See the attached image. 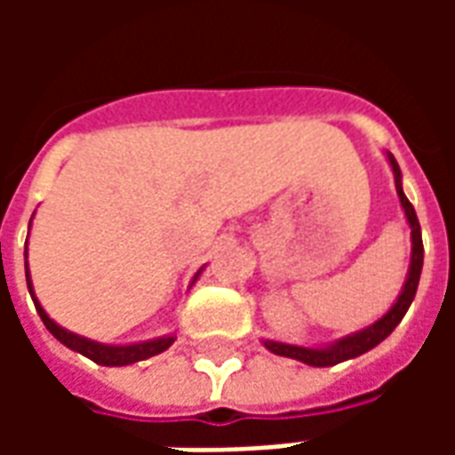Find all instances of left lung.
Here are the masks:
<instances>
[{
	"instance_id": "left-lung-1",
	"label": "left lung",
	"mask_w": 455,
	"mask_h": 455,
	"mask_svg": "<svg viewBox=\"0 0 455 455\" xmlns=\"http://www.w3.org/2000/svg\"><path fill=\"white\" fill-rule=\"evenodd\" d=\"M387 160H390L392 172H395V188H397V195H400L402 209H404V217L410 221L411 228V263L410 273H407V283L402 287L397 302L392 305V309L387 315L378 319L375 324L363 329L358 334H351L341 339V341L331 343L326 348H305V346H290V343H277V341H266L267 351H273L275 355H285V358H295V361H302L307 365H315V368H326V365H336V363L348 361V358H355L361 353L371 351L378 343L385 341L387 336L395 331V326L400 324L402 316L407 315L411 299L417 295V285H419L421 266H424V243H421V227L419 219H417V212L411 207V202L404 197L402 192V172L397 160L392 153H387Z\"/></svg>"
}]
</instances>
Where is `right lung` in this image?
Returning <instances> with one entry per match:
<instances>
[{
    "instance_id": "1",
    "label": "right lung",
    "mask_w": 455,
    "mask_h": 455,
    "mask_svg": "<svg viewBox=\"0 0 455 455\" xmlns=\"http://www.w3.org/2000/svg\"><path fill=\"white\" fill-rule=\"evenodd\" d=\"M28 227H31V224H28ZM26 285H28V292H31V297H34L36 312H38V316L44 319L45 329H48L58 341L63 343V346H68V348H73V351L77 353H83V355H87L90 361L100 363V365H131V363L146 361V358H150V355H158V353H163L165 348H170L172 341H175V336H163V339H153V341H143V343H131V346H107V343L90 341V339H84V336H77L73 334V331H65L63 326H58L51 316L45 315L44 307H41V302H38L34 295V285H31V277H28V266H26Z\"/></svg>"
}]
</instances>
